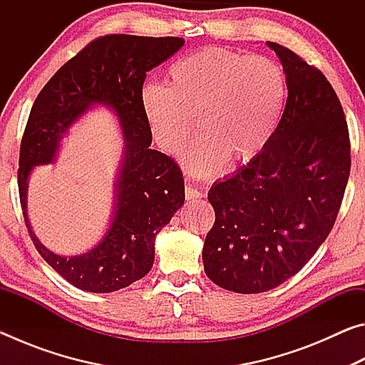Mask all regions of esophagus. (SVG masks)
Listing matches in <instances>:
<instances>
[{
  "mask_svg": "<svg viewBox=\"0 0 365 365\" xmlns=\"http://www.w3.org/2000/svg\"><path fill=\"white\" fill-rule=\"evenodd\" d=\"M185 197H187V200H197V197H202V193L200 190H196L188 185V187H185Z\"/></svg>",
  "mask_w": 365,
  "mask_h": 365,
  "instance_id": "esophagus-1",
  "label": "esophagus"
}]
</instances>
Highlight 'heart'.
Masks as SVG:
<instances>
[{
  "label": "heart",
  "mask_w": 365,
  "mask_h": 365,
  "mask_svg": "<svg viewBox=\"0 0 365 365\" xmlns=\"http://www.w3.org/2000/svg\"><path fill=\"white\" fill-rule=\"evenodd\" d=\"M285 96V73L275 61L211 46L177 59L168 86L145 85L140 101L154 140L172 156L187 146L196 117L202 135L183 163L193 174L211 175L227 160L242 165L264 151Z\"/></svg>",
  "instance_id": "heart-1"
}]
</instances>
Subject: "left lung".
I'll use <instances>...</instances> for the list:
<instances>
[{
    "label": "left lung",
    "mask_w": 365,
    "mask_h": 365,
    "mask_svg": "<svg viewBox=\"0 0 365 365\" xmlns=\"http://www.w3.org/2000/svg\"><path fill=\"white\" fill-rule=\"evenodd\" d=\"M288 98L269 145L215 182L205 272L235 293H264L304 267L329 237L351 169L348 123L329 80L292 49L267 41Z\"/></svg>",
    "instance_id": "obj_1"
}]
</instances>
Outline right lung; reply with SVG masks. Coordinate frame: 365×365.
Listing matches in <instances>:
<instances>
[{
	"mask_svg": "<svg viewBox=\"0 0 365 365\" xmlns=\"http://www.w3.org/2000/svg\"><path fill=\"white\" fill-rule=\"evenodd\" d=\"M183 43L178 36H100L49 78L30 110L17 172L24 219L41 257L83 292L110 293L143 279L153 267L156 235L183 206L180 168L151 150V128L140 101L146 72ZM95 106L113 110L126 143L115 181L113 215L105 237L90 252L59 257L41 245L29 227L28 178L36 165L56 160L70 128Z\"/></svg>",
	"mask_w": 365,
	"mask_h": 365,
	"instance_id": "add662e5",
	"label": "right lung"
}]
</instances>
